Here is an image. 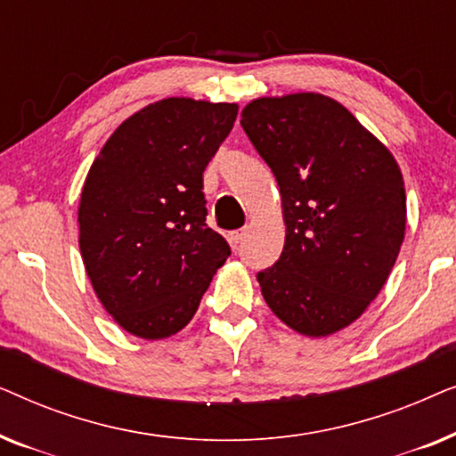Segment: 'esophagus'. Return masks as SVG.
Segmentation results:
<instances>
[{
  "label": "esophagus",
  "mask_w": 456,
  "mask_h": 456,
  "mask_svg": "<svg viewBox=\"0 0 456 456\" xmlns=\"http://www.w3.org/2000/svg\"><path fill=\"white\" fill-rule=\"evenodd\" d=\"M242 239H245V230H234V232L228 234V240H230V245H232L234 251L239 248Z\"/></svg>",
  "instance_id": "obj_1"
}]
</instances>
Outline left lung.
Here are the masks:
<instances>
[{
    "label": "left lung",
    "instance_id": "obj_1",
    "mask_svg": "<svg viewBox=\"0 0 456 456\" xmlns=\"http://www.w3.org/2000/svg\"><path fill=\"white\" fill-rule=\"evenodd\" d=\"M240 126L282 195V255L257 273L267 307L314 338L351 326L401 251V167L345 105L320 93L255 99Z\"/></svg>",
    "mask_w": 456,
    "mask_h": 456
}]
</instances>
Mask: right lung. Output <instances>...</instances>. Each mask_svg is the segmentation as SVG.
<instances>
[{
	"label": "right lung",
	"mask_w": 456,
	"mask_h": 456,
	"mask_svg": "<svg viewBox=\"0 0 456 456\" xmlns=\"http://www.w3.org/2000/svg\"><path fill=\"white\" fill-rule=\"evenodd\" d=\"M239 105L167 97L114 130L86 174L78 245L105 311L145 340L192 320L230 247L205 224L203 172Z\"/></svg>",
	"instance_id": "obj_1"
}]
</instances>
